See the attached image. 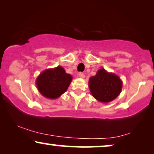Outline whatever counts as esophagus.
<instances>
[{"label":"esophagus","instance_id":"obj_1","mask_svg":"<svg viewBox=\"0 0 154 154\" xmlns=\"http://www.w3.org/2000/svg\"><path fill=\"white\" fill-rule=\"evenodd\" d=\"M79 77L81 78V79H84V78L85 77V75L83 73H79Z\"/></svg>","mask_w":154,"mask_h":154}]
</instances>
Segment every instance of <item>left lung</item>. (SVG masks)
Wrapping results in <instances>:
<instances>
[{
	"instance_id": "obj_1",
	"label": "left lung",
	"mask_w": 154,
	"mask_h": 154,
	"mask_svg": "<svg viewBox=\"0 0 154 154\" xmlns=\"http://www.w3.org/2000/svg\"><path fill=\"white\" fill-rule=\"evenodd\" d=\"M88 87L94 99L102 103H109L121 93L123 82L119 75L102 68L90 78Z\"/></svg>"
}]
</instances>
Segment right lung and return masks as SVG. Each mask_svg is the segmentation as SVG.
I'll list each match as a JSON object with an SVG mask.
<instances>
[{"label":"right lung","mask_w":154,"mask_h":154,"mask_svg":"<svg viewBox=\"0 0 154 154\" xmlns=\"http://www.w3.org/2000/svg\"><path fill=\"white\" fill-rule=\"evenodd\" d=\"M71 81L72 75L66 73L62 66H58L42 71L35 80V84L43 97L55 100L66 91Z\"/></svg>","instance_id":"add662e5"}]
</instances>
